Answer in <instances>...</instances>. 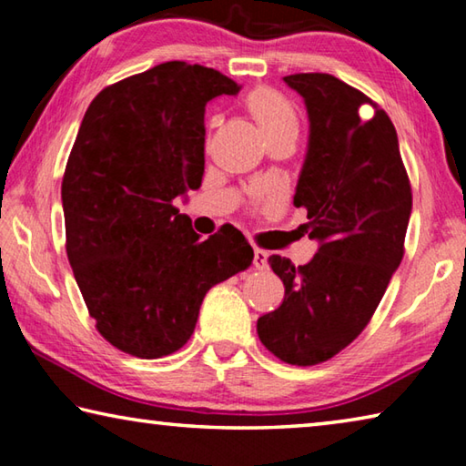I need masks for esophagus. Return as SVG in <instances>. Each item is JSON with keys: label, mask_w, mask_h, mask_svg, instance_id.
Listing matches in <instances>:
<instances>
[{"label": "esophagus", "mask_w": 466, "mask_h": 466, "mask_svg": "<svg viewBox=\"0 0 466 466\" xmlns=\"http://www.w3.org/2000/svg\"><path fill=\"white\" fill-rule=\"evenodd\" d=\"M257 269H265L267 267V252L263 248H255V258H252Z\"/></svg>", "instance_id": "1"}]
</instances>
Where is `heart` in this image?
<instances>
[{
    "label": "heart",
    "mask_w": 466,
    "mask_h": 466,
    "mask_svg": "<svg viewBox=\"0 0 466 466\" xmlns=\"http://www.w3.org/2000/svg\"><path fill=\"white\" fill-rule=\"evenodd\" d=\"M247 106L257 123L261 125L267 139L279 133H298V116L289 102L271 88H257L248 94Z\"/></svg>",
    "instance_id": "obj_1"
}]
</instances>
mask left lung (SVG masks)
<instances>
[{"label": "left lung", "mask_w": 466, "mask_h": 466, "mask_svg": "<svg viewBox=\"0 0 466 466\" xmlns=\"http://www.w3.org/2000/svg\"><path fill=\"white\" fill-rule=\"evenodd\" d=\"M283 82L304 98L310 121L294 205L309 211L304 228L319 250L298 267L269 257L286 296L257 320V333L286 364L314 366L372 319L403 258L413 197L394 125L366 94L329 74Z\"/></svg>", "instance_id": "left-lung-1"}]
</instances>
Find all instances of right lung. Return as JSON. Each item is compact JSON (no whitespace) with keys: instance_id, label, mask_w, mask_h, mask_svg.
Segmentation results:
<instances>
[{"instance_id":"right-lung-1","label":"right lung","mask_w":466,"mask_h":466,"mask_svg":"<svg viewBox=\"0 0 466 466\" xmlns=\"http://www.w3.org/2000/svg\"><path fill=\"white\" fill-rule=\"evenodd\" d=\"M240 86L211 67L160 63L102 90L61 183L67 258L98 333L136 358L191 339L208 291L250 267L226 224L199 240L172 201L201 187L205 105Z\"/></svg>"}]
</instances>
